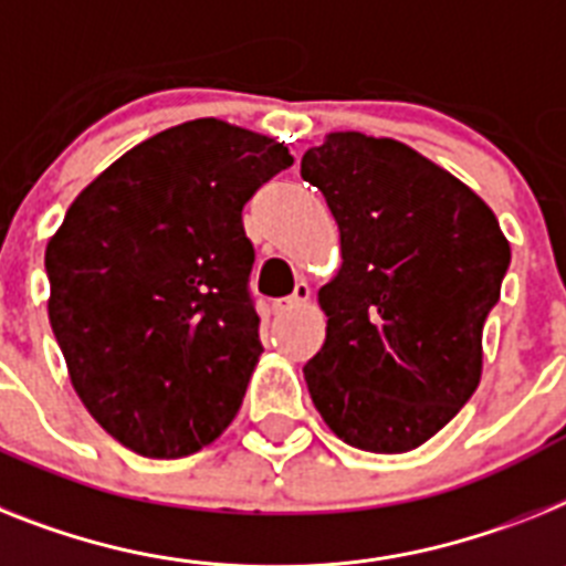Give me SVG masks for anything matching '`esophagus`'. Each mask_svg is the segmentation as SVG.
Masks as SVG:
<instances>
[{"mask_svg": "<svg viewBox=\"0 0 566 566\" xmlns=\"http://www.w3.org/2000/svg\"><path fill=\"white\" fill-rule=\"evenodd\" d=\"M307 302H311V287H307L305 282H298L296 291H293V296L279 298V302L273 305V311L275 313H293V311H298V307H305Z\"/></svg>", "mask_w": 566, "mask_h": 566, "instance_id": "esophagus-1", "label": "esophagus"}]
</instances>
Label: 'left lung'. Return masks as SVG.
Masks as SVG:
<instances>
[{
    "label": "left lung",
    "instance_id": "1",
    "mask_svg": "<svg viewBox=\"0 0 566 566\" xmlns=\"http://www.w3.org/2000/svg\"><path fill=\"white\" fill-rule=\"evenodd\" d=\"M302 178L325 195L342 253L319 287L313 406L354 449L411 452L481 382L510 241L481 195L394 137L331 132L305 151Z\"/></svg>",
    "mask_w": 566,
    "mask_h": 566
}]
</instances>
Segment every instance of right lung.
Listing matches in <instances>:
<instances>
[{
	"mask_svg": "<svg viewBox=\"0 0 566 566\" xmlns=\"http://www.w3.org/2000/svg\"><path fill=\"white\" fill-rule=\"evenodd\" d=\"M291 164L275 137L180 123L103 169L49 239V319L71 386L132 452L187 458L239 415L261 356L241 210Z\"/></svg>",
	"mask_w": 566,
	"mask_h": 566,
	"instance_id": "1",
	"label": "right lung"
}]
</instances>
